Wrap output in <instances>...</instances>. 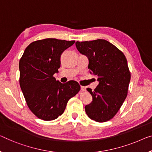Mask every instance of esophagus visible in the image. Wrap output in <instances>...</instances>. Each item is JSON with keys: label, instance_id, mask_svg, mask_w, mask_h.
Masks as SVG:
<instances>
[{"label": "esophagus", "instance_id": "obj_1", "mask_svg": "<svg viewBox=\"0 0 152 152\" xmlns=\"http://www.w3.org/2000/svg\"><path fill=\"white\" fill-rule=\"evenodd\" d=\"M81 90L82 91V92H86V89L85 87H83V86H81Z\"/></svg>", "mask_w": 152, "mask_h": 152}]
</instances>
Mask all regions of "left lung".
<instances>
[{
  "label": "left lung",
  "mask_w": 152,
  "mask_h": 152,
  "mask_svg": "<svg viewBox=\"0 0 152 152\" xmlns=\"http://www.w3.org/2000/svg\"><path fill=\"white\" fill-rule=\"evenodd\" d=\"M76 48L89 60L90 73L98 77L99 85L92 92V101L85 110L90 119L98 122L110 120L122 107L128 94L130 73L127 60L115 45L104 39L77 41Z\"/></svg>",
  "instance_id": "obj_1"
}]
</instances>
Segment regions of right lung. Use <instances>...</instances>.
I'll return each instance as SVG.
<instances>
[{
	"label": "right lung",
	"instance_id": "right-lung-1",
	"mask_svg": "<svg viewBox=\"0 0 152 152\" xmlns=\"http://www.w3.org/2000/svg\"><path fill=\"white\" fill-rule=\"evenodd\" d=\"M74 43L52 38L34 41L20 60V88L30 110L39 119L58 118L69 100L80 90L77 81L62 83L53 77L60 67L62 53Z\"/></svg>",
	"mask_w": 152,
	"mask_h": 152
}]
</instances>
